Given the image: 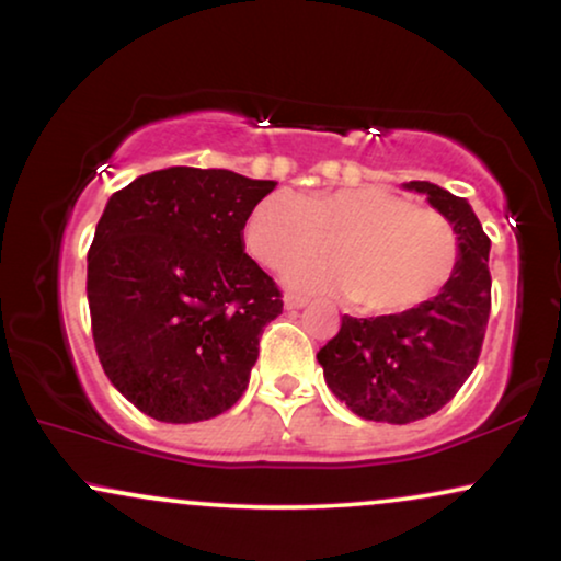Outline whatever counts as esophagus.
Masks as SVG:
<instances>
[{
	"instance_id": "1",
	"label": "esophagus",
	"mask_w": 561,
	"mask_h": 561,
	"mask_svg": "<svg viewBox=\"0 0 561 561\" xmlns=\"http://www.w3.org/2000/svg\"><path fill=\"white\" fill-rule=\"evenodd\" d=\"M305 305H308V300H305V297L293 295V293L285 295V308L287 310H300V308H305Z\"/></svg>"
}]
</instances>
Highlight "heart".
Returning a JSON list of instances; mask_svg holds the SVG:
<instances>
[{"instance_id":"obj_1","label":"heart","mask_w":561,"mask_h":561,"mask_svg":"<svg viewBox=\"0 0 561 561\" xmlns=\"http://www.w3.org/2000/svg\"><path fill=\"white\" fill-rule=\"evenodd\" d=\"M243 240L261 266L282 272L329 248L331 261L297 266L289 282L336 289L367 316L407 313L453 279L460 248L453 225L380 186L261 198Z\"/></svg>"}]
</instances>
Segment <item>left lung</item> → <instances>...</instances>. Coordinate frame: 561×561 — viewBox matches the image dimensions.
I'll use <instances>...</instances> for the list:
<instances>
[{
  "label": "left lung",
  "instance_id": "left-lung-1",
  "mask_svg": "<svg viewBox=\"0 0 561 561\" xmlns=\"http://www.w3.org/2000/svg\"><path fill=\"white\" fill-rule=\"evenodd\" d=\"M420 191L453 225L460 259L453 279L407 313L342 318V329L318 352L325 386L363 420L409 424L448 403L479 363L489 310V238L466 198L430 181Z\"/></svg>",
  "mask_w": 561,
  "mask_h": 561
}]
</instances>
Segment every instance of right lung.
<instances>
[{
  "instance_id": "right-lung-1",
  "label": "right lung",
  "mask_w": 561,
  "mask_h": 561,
  "mask_svg": "<svg viewBox=\"0 0 561 561\" xmlns=\"http://www.w3.org/2000/svg\"><path fill=\"white\" fill-rule=\"evenodd\" d=\"M274 186L179 165L105 204L88 253L92 339L116 391L152 420H211L248 388L282 293L245 253L243 228Z\"/></svg>"
}]
</instances>
